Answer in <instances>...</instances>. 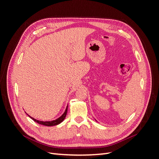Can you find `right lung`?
<instances>
[{"mask_svg": "<svg viewBox=\"0 0 159 159\" xmlns=\"http://www.w3.org/2000/svg\"><path fill=\"white\" fill-rule=\"evenodd\" d=\"M67 111H68V106H67V107H66V109L65 112L64 113L63 115H61V117H60L58 119H56V120H54V121H38V120H36V119H34L33 117H30V115H28V114H27V115H28V116H29L32 120H34V121L35 122H36V123H39V124H40V125H43L50 127V126L57 125H58V124H60V123H61L62 121H63L64 120V119L66 118V115H67Z\"/></svg>", "mask_w": 159, "mask_h": 159, "instance_id": "obj_1", "label": "right lung"}]
</instances>
